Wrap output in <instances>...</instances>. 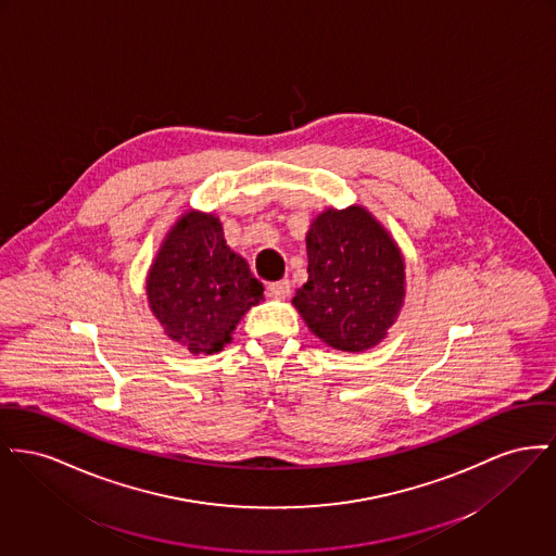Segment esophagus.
<instances>
[{"label":"esophagus","instance_id":"1","mask_svg":"<svg viewBox=\"0 0 556 556\" xmlns=\"http://www.w3.org/2000/svg\"><path fill=\"white\" fill-rule=\"evenodd\" d=\"M266 292H268V295H270V298L283 300V298H288V295H290V281H288V279H283V281L270 283V286L266 288Z\"/></svg>","mask_w":556,"mask_h":556}]
</instances>
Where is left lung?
Returning <instances> with one entry per match:
<instances>
[{
	"instance_id": "8db88e82",
	"label": "left lung",
	"mask_w": 556,
	"mask_h": 556,
	"mask_svg": "<svg viewBox=\"0 0 556 556\" xmlns=\"http://www.w3.org/2000/svg\"><path fill=\"white\" fill-rule=\"evenodd\" d=\"M308 281L292 304L327 346L363 353L380 344L405 302V258L363 205L327 207L306 232Z\"/></svg>"
}]
</instances>
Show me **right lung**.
<instances>
[{
	"instance_id": "add662e5",
	"label": "right lung",
	"mask_w": 556,
	"mask_h": 556,
	"mask_svg": "<svg viewBox=\"0 0 556 556\" xmlns=\"http://www.w3.org/2000/svg\"><path fill=\"white\" fill-rule=\"evenodd\" d=\"M262 292L248 261L227 245L220 218L193 207L165 232L147 273L151 313L193 355L223 351Z\"/></svg>"
}]
</instances>
